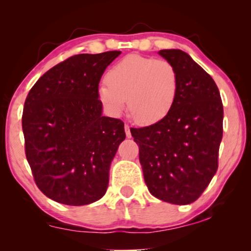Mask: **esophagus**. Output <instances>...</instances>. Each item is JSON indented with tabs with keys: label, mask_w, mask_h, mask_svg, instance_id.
<instances>
[{
	"label": "esophagus",
	"mask_w": 251,
	"mask_h": 251,
	"mask_svg": "<svg viewBox=\"0 0 251 251\" xmlns=\"http://www.w3.org/2000/svg\"><path fill=\"white\" fill-rule=\"evenodd\" d=\"M125 130H126V135L128 138H131V132H130V126L128 125L125 126Z\"/></svg>",
	"instance_id": "obj_1"
}]
</instances>
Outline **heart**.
<instances>
[{"mask_svg":"<svg viewBox=\"0 0 251 251\" xmlns=\"http://www.w3.org/2000/svg\"><path fill=\"white\" fill-rule=\"evenodd\" d=\"M97 95L108 114L119 116L128 99L130 114L140 125H153L169 114L176 101L179 78L176 68L164 59L129 54L105 76Z\"/></svg>","mask_w":251,"mask_h":251,"instance_id":"obj_1","label":"heart"}]
</instances>
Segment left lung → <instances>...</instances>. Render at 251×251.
Returning <instances> with one entry per match:
<instances>
[{
  "instance_id": "8db88e82",
  "label": "left lung",
  "mask_w": 251,
  "mask_h": 251,
  "mask_svg": "<svg viewBox=\"0 0 251 251\" xmlns=\"http://www.w3.org/2000/svg\"><path fill=\"white\" fill-rule=\"evenodd\" d=\"M159 54L176 68L179 89L169 114L150 126L132 129L150 193L173 204L200 197L218 168L223 138L222 98L212 77L179 49Z\"/></svg>"
}]
</instances>
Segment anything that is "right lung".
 I'll use <instances>...</instances> for the list:
<instances>
[{"mask_svg": "<svg viewBox=\"0 0 251 251\" xmlns=\"http://www.w3.org/2000/svg\"><path fill=\"white\" fill-rule=\"evenodd\" d=\"M120 54L68 58L44 73L27 96L22 120L27 161L37 187L58 203L90 204L107 190L126 132L121 120L102 116L97 91Z\"/></svg>", "mask_w": 251, "mask_h": 251, "instance_id": "obj_1", "label": "right lung"}]
</instances>
